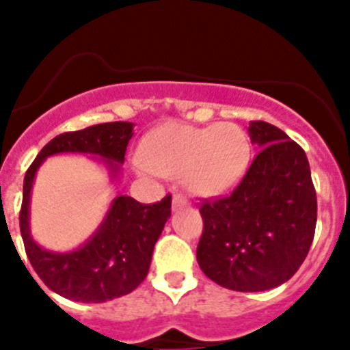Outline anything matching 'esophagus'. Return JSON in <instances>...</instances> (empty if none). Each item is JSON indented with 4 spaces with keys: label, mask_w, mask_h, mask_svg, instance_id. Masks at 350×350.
<instances>
[{
    "label": "esophagus",
    "mask_w": 350,
    "mask_h": 350,
    "mask_svg": "<svg viewBox=\"0 0 350 350\" xmlns=\"http://www.w3.org/2000/svg\"><path fill=\"white\" fill-rule=\"evenodd\" d=\"M188 200H186L185 196L181 195H176L174 198H172V210H179V208H185L188 206Z\"/></svg>",
    "instance_id": "esophagus-1"
}]
</instances>
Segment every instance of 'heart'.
I'll use <instances>...</instances> for the list:
<instances>
[{
  "mask_svg": "<svg viewBox=\"0 0 350 350\" xmlns=\"http://www.w3.org/2000/svg\"><path fill=\"white\" fill-rule=\"evenodd\" d=\"M142 174L179 178L188 193L215 198L239 185L250 161L245 132L232 123L193 126L169 122L146 137L140 149Z\"/></svg>",
  "mask_w": 350,
  "mask_h": 350,
  "instance_id": "1",
  "label": "heart"
}]
</instances>
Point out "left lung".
I'll list each match as a JSON object with an SVG mask.
<instances>
[{
    "instance_id": "8db88e82",
    "label": "left lung",
    "mask_w": 350,
    "mask_h": 350,
    "mask_svg": "<svg viewBox=\"0 0 350 350\" xmlns=\"http://www.w3.org/2000/svg\"><path fill=\"white\" fill-rule=\"evenodd\" d=\"M257 155L232 195L200 208L201 271L227 289L266 291L305 260L317 225V195L305 150L278 126L250 122Z\"/></svg>"
}]
</instances>
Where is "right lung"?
<instances>
[{
	"mask_svg": "<svg viewBox=\"0 0 350 350\" xmlns=\"http://www.w3.org/2000/svg\"><path fill=\"white\" fill-rule=\"evenodd\" d=\"M132 135L130 122L100 123L61 133L38 152L25 174L20 230L28 260L44 284L67 299L105 303L129 295L142 283L149 273L155 242L171 217V196L154 204L116 196L88 241L67 252H54L31 237L30 200L35 176L51 155L86 154L105 165L111 183L118 181Z\"/></svg>",
	"mask_w": 350,
	"mask_h": 350,
	"instance_id": "1",
	"label": "right lung"
}]
</instances>
